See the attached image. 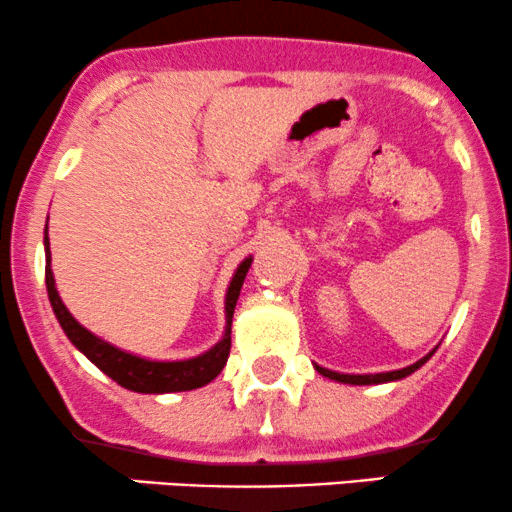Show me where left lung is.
<instances>
[{
  "label": "left lung",
  "instance_id": "1",
  "mask_svg": "<svg viewBox=\"0 0 512 512\" xmlns=\"http://www.w3.org/2000/svg\"><path fill=\"white\" fill-rule=\"evenodd\" d=\"M438 349V347H436ZM436 349H431L429 354L424 356V359H419L417 363H412L408 368H401V370H389V373H373V375H347V373H335V370H328V368H321L314 363V368H317V373H321L328 380H335V382H342V384H384V382H396V380H403V377H408L415 373L417 368H422L426 361L431 359L433 352Z\"/></svg>",
  "mask_w": 512,
  "mask_h": 512
}]
</instances>
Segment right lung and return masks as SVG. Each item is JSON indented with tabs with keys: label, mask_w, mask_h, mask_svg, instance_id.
I'll list each match as a JSON object with an SVG mask.
<instances>
[{
	"label": "right lung",
	"mask_w": 512,
	"mask_h": 512,
	"mask_svg": "<svg viewBox=\"0 0 512 512\" xmlns=\"http://www.w3.org/2000/svg\"><path fill=\"white\" fill-rule=\"evenodd\" d=\"M48 228V223H46ZM44 249H46V291L51 307L58 317L62 331L67 333V338L72 340V345L79 349L81 354H86L104 375H109L111 380L121 384V387L137 391V394H172V391H191L198 387H205L221 373L226 366L228 354H230V326H233V312L240 298V289L244 284V277L251 268L254 258H244L237 265L233 279H230L228 293H226V333L216 342L212 349H207L205 354L193 356V359L184 361H149L142 356L123 352L102 338H97L95 333H90L88 328H83L76 321L69 310L62 303L58 289H55V277L51 270V244H48V235H44Z\"/></svg>",
	"instance_id": "add662e5"
}]
</instances>
